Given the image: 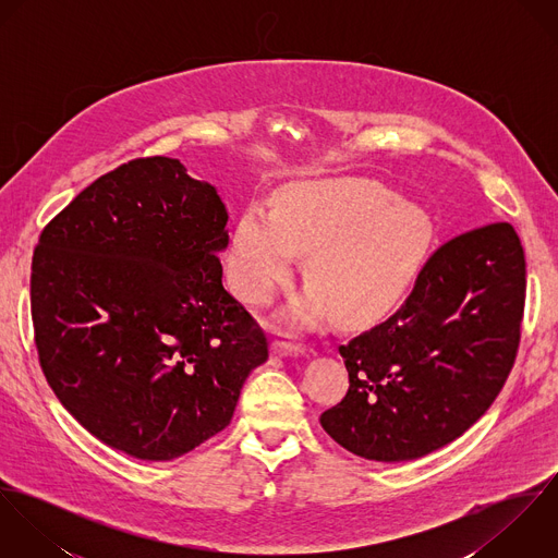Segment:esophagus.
Instances as JSON below:
<instances>
[{
	"mask_svg": "<svg viewBox=\"0 0 558 558\" xmlns=\"http://www.w3.org/2000/svg\"><path fill=\"white\" fill-rule=\"evenodd\" d=\"M272 352L275 354H303L305 345L296 339H290L288 332H279L272 341Z\"/></svg>",
	"mask_w": 558,
	"mask_h": 558,
	"instance_id": "34e87169",
	"label": "esophagus"
}]
</instances>
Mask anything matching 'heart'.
<instances>
[{
    "mask_svg": "<svg viewBox=\"0 0 558 558\" xmlns=\"http://www.w3.org/2000/svg\"><path fill=\"white\" fill-rule=\"evenodd\" d=\"M429 240L425 210L389 197L356 178L305 180L283 186L272 213L248 206L230 242L228 275L251 305L268 303L307 251L305 277L314 288L290 314L316 322L330 305L352 322L389 312L412 286Z\"/></svg>",
    "mask_w": 558,
    "mask_h": 558,
    "instance_id": "1",
    "label": "heart"
}]
</instances>
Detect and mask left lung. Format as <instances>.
I'll return each mask as SVG.
<instances>
[{"mask_svg":"<svg viewBox=\"0 0 558 558\" xmlns=\"http://www.w3.org/2000/svg\"><path fill=\"white\" fill-rule=\"evenodd\" d=\"M524 248L511 223L438 246L398 314L339 345L348 393L324 432L365 460L401 462L462 436L500 393L520 348Z\"/></svg>","mask_w":558,"mask_h":558,"instance_id":"obj_1","label":"left lung"}]
</instances>
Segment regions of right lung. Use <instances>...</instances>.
Wrapping results in <instances>:
<instances>
[{
  "mask_svg": "<svg viewBox=\"0 0 558 558\" xmlns=\"http://www.w3.org/2000/svg\"><path fill=\"white\" fill-rule=\"evenodd\" d=\"M228 210L178 159L100 175L43 230L32 322L43 374L100 442L173 460L226 429L262 326L223 288Z\"/></svg>",
  "mask_w": 558,
  "mask_h": 558,
  "instance_id": "1",
  "label": "right lung"
}]
</instances>
